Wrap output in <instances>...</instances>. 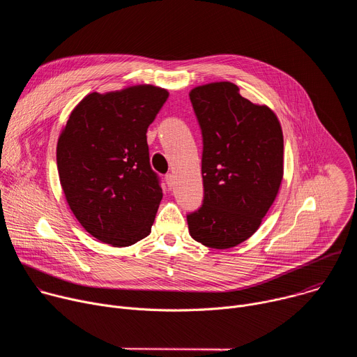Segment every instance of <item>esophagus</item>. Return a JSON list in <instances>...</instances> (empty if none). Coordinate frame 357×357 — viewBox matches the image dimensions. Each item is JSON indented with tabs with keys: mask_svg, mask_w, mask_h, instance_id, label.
Wrapping results in <instances>:
<instances>
[{
	"mask_svg": "<svg viewBox=\"0 0 357 357\" xmlns=\"http://www.w3.org/2000/svg\"><path fill=\"white\" fill-rule=\"evenodd\" d=\"M165 181H167L169 189H172L174 185H175V176H174V174H167V175H165Z\"/></svg>",
	"mask_w": 357,
	"mask_h": 357,
	"instance_id": "34e87169",
	"label": "esophagus"
}]
</instances>
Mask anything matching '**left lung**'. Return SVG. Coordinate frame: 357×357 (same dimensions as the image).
Wrapping results in <instances>:
<instances>
[{"instance_id": "1", "label": "left lung", "mask_w": 357, "mask_h": 357, "mask_svg": "<svg viewBox=\"0 0 357 357\" xmlns=\"http://www.w3.org/2000/svg\"><path fill=\"white\" fill-rule=\"evenodd\" d=\"M189 97L203 137L202 208L188 215L189 234L226 250L256 233L284 175V137L277 114L254 105L231 82L196 86Z\"/></svg>"}]
</instances>
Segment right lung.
<instances>
[{
    "mask_svg": "<svg viewBox=\"0 0 357 357\" xmlns=\"http://www.w3.org/2000/svg\"><path fill=\"white\" fill-rule=\"evenodd\" d=\"M168 96L152 84L89 93L58 138L65 199L101 243L128 247L151 233L162 189L149 165L146 130Z\"/></svg>",
    "mask_w": 357,
    "mask_h": 357,
    "instance_id": "add662e5",
    "label": "right lung"
}]
</instances>
